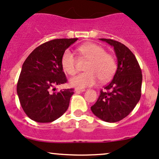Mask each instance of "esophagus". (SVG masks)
<instances>
[{
  "label": "esophagus",
  "instance_id": "1",
  "mask_svg": "<svg viewBox=\"0 0 159 159\" xmlns=\"http://www.w3.org/2000/svg\"><path fill=\"white\" fill-rule=\"evenodd\" d=\"M76 92H84L85 91V89H80V88H76L75 89Z\"/></svg>",
  "mask_w": 159,
  "mask_h": 159
}]
</instances>
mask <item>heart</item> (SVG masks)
I'll return each instance as SVG.
<instances>
[{
    "mask_svg": "<svg viewBox=\"0 0 159 159\" xmlns=\"http://www.w3.org/2000/svg\"><path fill=\"white\" fill-rule=\"evenodd\" d=\"M81 57L88 60L85 67L87 71L70 79V84L77 88L91 87L98 82H106L113 76L116 70V59L111 53H106L102 47L94 43H86L78 49ZM77 59L70 50L64 52L61 58V65L64 71L74 75L78 71Z\"/></svg>",
    "mask_w": 159,
    "mask_h": 159,
    "instance_id": "1",
    "label": "heart"
}]
</instances>
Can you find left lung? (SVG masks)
Listing matches in <instances>:
<instances>
[{"label":"left lung","instance_id":"1","mask_svg":"<svg viewBox=\"0 0 159 159\" xmlns=\"http://www.w3.org/2000/svg\"><path fill=\"white\" fill-rule=\"evenodd\" d=\"M114 48L118 68L114 78L104 90L91 111L102 121H119L131 112L141 97L143 75L135 56L125 44L112 39L99 38Z\"/></svg>","mask_w":159,"mask_h":159}]
</instances>
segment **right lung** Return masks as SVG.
<instances>
[{
	"mask_svg": "<svg viewBox=\"0 0 159 159\" xmlns=\"http://www.w3.org/2000/svg\"><path fill=\"white\" fill-rule=\"evenodd\" d=\"M77 40L61 38L43 43L24 62L17 83V94L22 109L33 121L52 122L69 108L74 89L55 92L56 89L52 88L67 82L61 58L66 49Z\"/></svg>",
	"mask_w": 159,
	"mask_h": 159,
	"instance_id": "obj_1",
	"label": "right lung"
}]
</instances>
